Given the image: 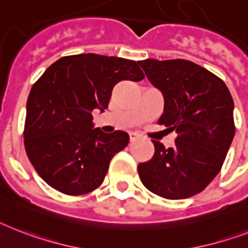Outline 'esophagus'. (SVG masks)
<instances>
[{
    "instance_id": "34e87169",
    "label": "esophagus",
    "mask_w": 248,
    "mask_h": 248,
    "mask_svg": "<svg viewBox=\"0 0 248 248\" xmlns=\"http://www.w3.org/2000/svg\"><path fill=\"white\" fill-rule=\"evenodd\" d=\"M138 139H140V135L136 134V132H131V134H130V141H136Z\"/></svg>"
}]
</instances>
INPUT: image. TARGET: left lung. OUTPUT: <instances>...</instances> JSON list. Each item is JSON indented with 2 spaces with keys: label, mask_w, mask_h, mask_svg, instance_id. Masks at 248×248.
<instances>
[{
  "label": "left lung",
  "mask_w": 248,
  "mask_h": 248,
  "mask_svg": "<svg viewBox=\"0 0 248 248\" xmlns=\"http://www.w3.org/2000/svg\"><path fill=\"white\" fill-rule=\"evenodd\" d=\"M164 98L158 124L176 130L173 148L153 140L155 152L138 166L149 191L170 200L194 196L214 180L234 138L233 99L222 78L187 60L139 62Z\"/></svg>",
  "instance_id": "left-lung-1"
}]
</instances>
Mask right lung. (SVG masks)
Wrapping results in <instances>:
<instances>
[{
	"label": "right lung",
	"instance_id": "add662e5",
	"mask_svg": "<svg viewBox=\"0 0 248 248\" xmlns=\"http://www.w3.org/2000/svg\"><path fill=\"white\" fill-rule=\"evenodd\" d=\"M144 78L135 61L94 53L66 56L46 70L30 90L24 127L26 155L44 182L71 196L102 185L130 138L93 127L92 110L108 108L117 82Z\"/></svg>",
	"mask_w": 248,
	"mask_h": 248
}]
</instances>
